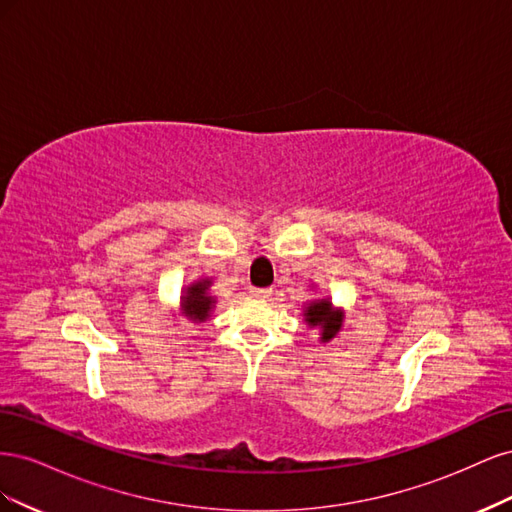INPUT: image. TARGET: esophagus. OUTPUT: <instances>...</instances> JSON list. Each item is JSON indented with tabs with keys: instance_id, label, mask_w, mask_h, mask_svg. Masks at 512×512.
<instances>
[{
	"instance_id": "esophagus-1",
	"label": "esophagus",
	"mask_w": 512,
	"mask_h": 512,
	"mask_svg": "<svg viewBox=\"0 0 512 512\" xmlns=\"http://www.w3.org/2000/svg\"><path fill=\"white\" fill-rule=\"evenodd\" d=\"M250 294L254 299H269L271 297V288H250Z\"/></svg>"
}]
</instances>
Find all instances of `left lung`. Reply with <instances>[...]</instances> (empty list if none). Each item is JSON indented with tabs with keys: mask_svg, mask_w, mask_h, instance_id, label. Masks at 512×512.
I'll list each match as a JSON object with an SVG mask.
<instances>
[{
	"mask_svg": "<svg viewBox=\"0 0 512 512\" xmlns=\"http://www.w3.org/2000/svg\"><path fill=\"white\" fill-rule=\"evenodd\" d=\"M303 316H305V322L309 324V327L320 329L322 342H329V339H333L339 333V329H342V322H344L342 309H333L329 299L312 301L303 309Z\"/></svg>",
	"mask_w": 512,
	"mask_h": 512,
	"instance_id": "obj_1",
	"label": "left lung"
}]
</instances>
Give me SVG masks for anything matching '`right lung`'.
Segmentation results:
<instances>
[{
    "label": "right lung",
    "instance_id": "1",
    "mask_svg": "<svg viewBox=\"0 0 512 512\" xmlns=\"http://www.w3.org/2000/svg\"><path fill=\"white\" fill-rule=\"evenodd\" d=\"M211 280H198L183 290L181 297V312L194 322H205L211 314L215 299L209 297Z\"/></svg>",
    "mask_w": 512,
    "mask_h": 512
}]
</instances>
